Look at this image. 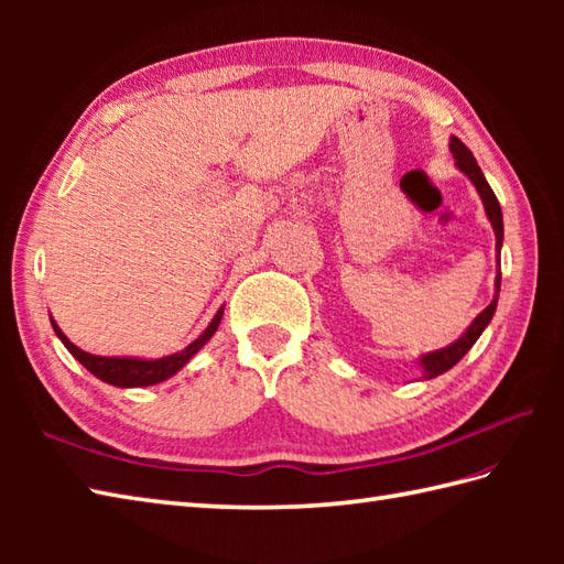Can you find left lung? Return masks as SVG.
I'll use <instances>...</instances> for the list:
<instances>
[{
	"label": "left lung",
	"mask_w": 564,
	"mask_h": 564,
	"mask_svg": "<svg viewBox=\"0 0 564 564\" xmlns=\"http://www.w3.org/2000/svg\"><path fill=\"white\" fill-rule=\"evenodd\" d=\"M451 154L455 160V166L470 178V184L475 186L477 194H480V200L485 206V213H487V220L489 225H492L495 230V239H497V275H495V297L492 303H489L480 315H477L470 325H467V329L460 334L458 339H455L453 344L443 346V349H436V351H429V354H422L416 358V366L422 368V380H431L436 378L441 373H446V370H451L455 364L460 361V358L473 349V344L480 339V334L487 329L489 322H492L495 313H497V303H499V289H501V269H499V254H501V245H505V220H501V208H499V200L495 196L492 186L487 184V178L482 174L480 166H477L473 152L467 150L463 142L451 135Z\"/></svg>",
	"instance_id": "8db88e82"
}]
</instances>
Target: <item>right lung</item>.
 Here are the masks:
<instances>
[{"mask_svg": "<svg viewBox=\"0 0 564 564\" xmlns=\"http://www.w3.org/2000/svg\"><path fill=\"white\" fill-rule=\"evenodd\" d=\"M225 305H220L218 313L208 322V327L203 329L198 337L191 341L188 346H184L182 351L162 356V358H140V356H97L79 349L77 344H72L67 339V334L57 327V322L51 315V325L53 332L57 334V339L65 344V349L77 358V361L89 370L91 376H97L99 380L109 382V386L116 388H148V386H158V382L170 380L172 376H176L191 358H194L203 346L210 341V337L218 332V325L223 319Z\"/></svg>", "mask_w": 564, "mask_h": 564, "instance_id": "obj_1", "label": "right lung"}]
</instances>
